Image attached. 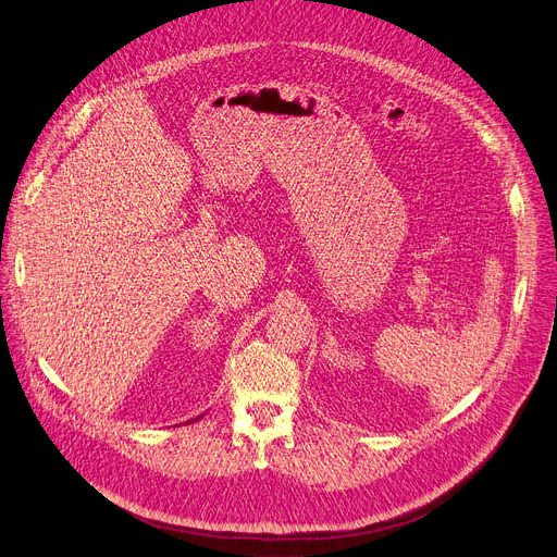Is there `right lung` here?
<instances>
[{"label": "right lung", "mask_w": 557, "mask_h": 557, "mask_svg": "<svg viewBox=\"0 0 557 557\" xmlns=\"http://www.w3.org/2000/svg\"><path fill=\"white\" fill-rule=\"evenodd\" d=\"M197 419H201V417H197Z\"/></svg>", "instance_id": "obj_1"}]
</instances>
